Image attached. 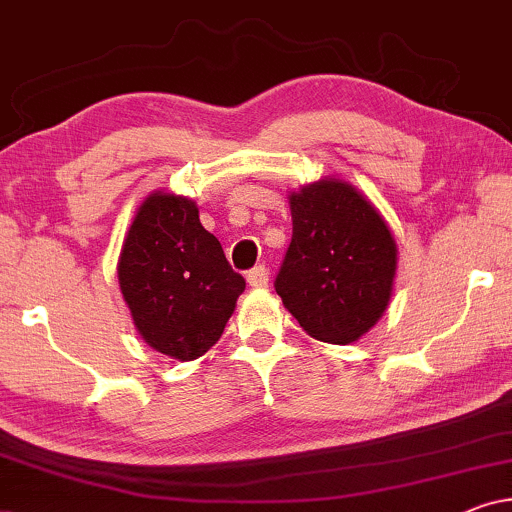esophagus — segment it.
<instances>
[{
  "label": "esophagus",
  "mask_w": 512,
  "mask_h": 512,
  "mask_svg": "<svg viewBox=\"0 0 512 512\" xmlns=\"http://www.w3.org/2000/svg\"><path fill=\"white\" fill-rule=\"evenodd\" d=\"M247 282L249 286H254V289H265V286H268V268H265V265H256L254 270L247 272Z\"/></svg>",
  "instance_id": "obj_1"
}]
</instances>
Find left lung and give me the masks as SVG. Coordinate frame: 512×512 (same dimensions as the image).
Masks as SVG:
<instances>
[{
	"label": "left lung",
	"instance_id": "8db88e82",
	"mask_svg": "<svg viewBox=\"0 0 512 512\" xmlns=\"http://www.w3.org/2000/svg\"><path fill=\"white\" fill-rule=\"evenodd\" d=\"M293 235L275 279L286 310L314 340L347 345L387 310L396 240L370 200L340 179L289 195Z\"/></svg>",
	"mask_w": 512,
	"mask_h": 512
}]
</instances>
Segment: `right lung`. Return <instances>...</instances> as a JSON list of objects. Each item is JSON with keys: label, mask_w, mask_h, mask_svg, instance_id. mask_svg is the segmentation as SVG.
<instances>
[{"label": "right lung", "mask_w": 512, "mask_h": 512, "mask_svg": "<svg viewBox=\"0 0 512 512\" xmlns=\"http://www.w3.org/2000/svg\"><path fill=\"white\" fill-rule=\"evenodd\" d=\"M116 270L139 335L179 361L198 359L219 342L244 291L221 242L202 228L198 205L163 191L139 205Z\"/></svg>", "instance_id": "1"}]
</instances>
